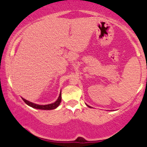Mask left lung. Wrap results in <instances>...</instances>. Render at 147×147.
<instances>
[{
	"mask_svg": "<svg viewBox=\"0 0 147 147\" xmlns=\"http://www.w3.org/2000/svg\"><path fill=\"white\" fill-rule=\"evenodd\" d=\"M88 106V107H90V106Z\"/></svg>",
	"mask_w": 147,
	"mask_h": 147,
	"instance_id": "8db88e82",
	"label": "left lung"
}]
</instances>
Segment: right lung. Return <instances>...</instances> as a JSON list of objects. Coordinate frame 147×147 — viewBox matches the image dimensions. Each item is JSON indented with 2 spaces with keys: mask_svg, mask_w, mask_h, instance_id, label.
Here are the masks:
<instances>
[{
  "mask_svg": "<svg viewBox=\"0 0 147 147\" xmlns=\"http://www.w3.org/2000/svg\"><path fill=\"white\" fill-rule=\"evenodd\" d=\"M23 99V100L24 101L25 103L26 104H28V106H31V107L34 108V109H41V110H52V109H56L57 107H58L59 106L61 101V92H60L59 97L57 99V100L55 103H52V104H47V105H38V104H34V103H32L29 102V101L26 100V99Z\"/></svg>",
  "mask_w": 147,
  "mask_h": 147,
  "instance_id": "obj_1",
  "label": "right lung"
}]
</instances>
